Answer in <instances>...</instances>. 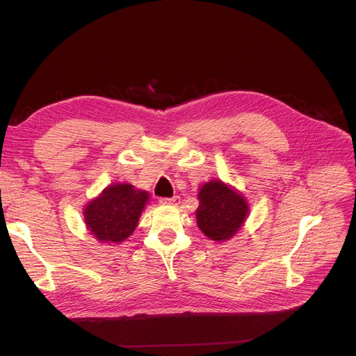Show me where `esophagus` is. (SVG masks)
Returning <instances> with one entry per match:
<instances>
[{"mask_svg": "<svg viewBox=\"0 0 356 356\" xmlns=\"http://www.w3.org/2000/svg\"><path fill=\"white\" fill-rule=\"evenodd\" d=\"M179 203H181L179 196H174L170 199H160V204H170V207H178Z\"/></svg>", "mask_w": 356, "mask_h": 356, "instance_id": "obj_1", "label": "esophagus"}]
</instances>
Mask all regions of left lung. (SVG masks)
<instances>
[{
  "label": "left lung",
  "instance_id": "8db88e82",
  "mask_svg": "<svg viewBox=\"0 0 356 356\" xmlns=\"http://www.w3.org/2000/svg\"><path fill=\"white\" fill-rule=\"evenodd\" d=\"M197 227L215 242H227L238 234L250 213V204L239 190L221 179H211L199 188Z\"/></svg>",
  "mask_w": 356,
  "mask_h": 356
}]
</instances>
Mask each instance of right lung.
<instances>
[{
	"mask_svg": "<svg viewBox=\"0 0 356 356\" xmlns=\"http://www.w3.org/2000/svg\"><path fill=\"white\" fill-rule=\"evenodd\" d=\"M148 200V191L114 182L84 207L86 229L101 243H122L135 232Z\"/></svg>",
	"mask_w": 356,
	"mask_h": 356,
	"instance_id": "1",
	"label": "right lung"
}]
</instances>
